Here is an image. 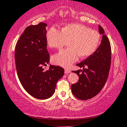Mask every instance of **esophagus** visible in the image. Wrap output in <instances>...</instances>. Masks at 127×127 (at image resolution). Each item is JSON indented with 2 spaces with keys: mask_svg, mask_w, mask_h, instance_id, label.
Listing matches in <instances>:
<instances>
[{
  "mask_svg": "<svg viewBox=\"0 0 127 127\" xmlns=\"http://www.w3.org/2000/svg\"><path fill=\"white\" fill-rule=\"evenodd\" d=\"M64 72H65V74H68L71 72V70L69 69H65V70H64Z\"/></svg>",
  "mask_w": 127,
  "mask_h": 127,
  "instance_id": "34e87169",
  "label": "esophagus"
}]
</instances>
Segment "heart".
I'll return each instance as SVG.
<instances>
[{
    "mask_svg": "<svg viewBox=\"0 0 127 127\" xmlns=\"http://www.w3.org/2000/svg\"><path fill=\"white\" fill-rule=\"evenodd\" d=\"M46 42L51 48L60 49L69 40L70 47L62 50L52 57L53 63L68 68L79 56L86 58L95 52L99 45L100 35L95 30L79 24L66 25L60 30L54 27L48 30Z\"/></svg>",
    "mask_w": 127,
    "mask_h": 127,
    "instance_id": "1",
    "label": "heart"
}]
</instances>
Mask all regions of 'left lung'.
Instances as JSON below:
<instances>
[{"instance_id": "obj_1", "label": "left lung", "mask_w": 127, "mask_h": 127, "mask_svg": "<svg viewBox=\"0 0 127 127\" xmlns=\"http://www.w3.org/2000/svg\"><path fill=\"white\" fill-rule=\"evenodd\" d=\"M102 35L99 46L93 54L76 64L82 69L72 71L79 76L78 82L71 86L75 97L87 100L97 95L104 86L108 77L111 63V47L103 29L98 26Z\"/></svg>"}]
</instances>
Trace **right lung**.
Wrapping results in <instances>:
<instances>
[{
	"mask_svg": "<svg viewBox=\"0 0 127 127\" xmlns=\"http://www.w3.org/2000/svg\"><path fill=\"white\" fill-rule=\"evenodd\" d=\"M47 25L41 22L26 28L18 41L15 50L16 69L19 81L33 97L45 99L55 92L56 83L63 77L64 69L59 66L42 67L49 63L46 39Z\"/></svg>",
	"mask_w": 127,
	"mask_h": 127,
	"instance_id": "1",
	"label": "right lung"
}]
</instances>
